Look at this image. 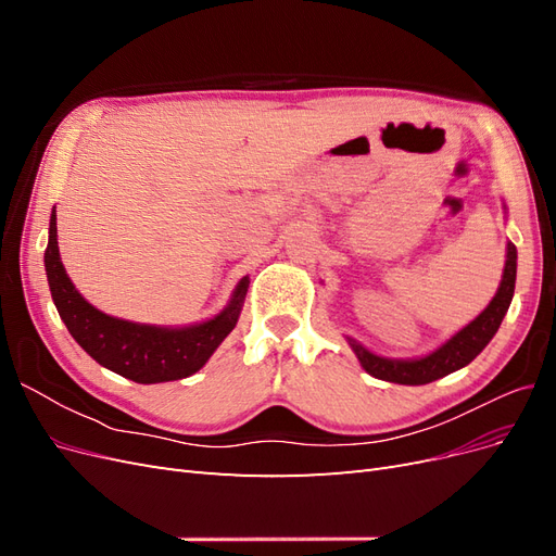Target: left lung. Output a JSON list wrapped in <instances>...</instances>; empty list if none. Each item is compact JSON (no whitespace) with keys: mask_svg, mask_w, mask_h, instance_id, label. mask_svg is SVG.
<instances>
[{"mask_svg":"<svg viewBox=\"0 0 556 556\" xmlns=\"http://www.w3.org/2000/svg\"><path fill=\"white\" fill-rule=\"evenodd\" d=\"M515 278H517V248L508 243L506 250V268H503V278L494 299L473 323L466 325L462 331L452 336L439 350L429 352L425 357L417 359H390L374 355L355 339H348L350 348L355 350L359 364L366 374H371L378 380L399 382V384H427L439 380L447 374L459 371L466 364L473 362L484 345L494 339V333L501 327V319L506 317L510 301L515 294Z\"/></svg>","mask_w":556,"mask_h":556,"instance_id":"obj_1","label":"left lung"}]
</instances>
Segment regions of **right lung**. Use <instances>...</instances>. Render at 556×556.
<instances>
[{"label": "right lung", "instance_id": "1", "mask_svg": "<svg viewBox=\"0 0 556 556\" xmlns=\"http://www.w3.org/2000/svg\"><path fill=\"white\" fill-rule=\"evenodd\" d=\"M58 217L50 213L48 248L43 255L48 288L62 323L76 343L109 371L141 384L169 382L197 374L237 327L250 278L243 276L223 313L190 327H155L129 323L97 311L80 296L66 276L58 248Z\"/></svg>", "mask_w": 556, "mask_h": 556}]
</instances>
